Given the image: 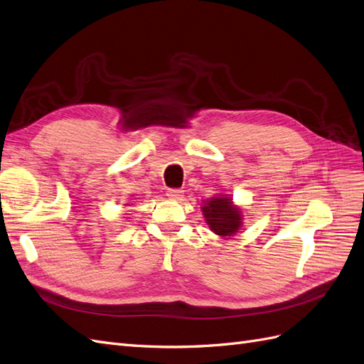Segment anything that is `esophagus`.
<instances>
[{
    "mask_svg": "<svg viewBox=\"0 0 364 364\" xmlns=\"http://www.w3.org/2000/svg\"><path fill=\"white\" fill-rule=\"evenodd\" d=\"M168 198H171L172 199V201H181V199H183V191H180V189H169L168 191Z\"/></svg>",
    "mask_w": 364,
    "mask_h": 364,
    "instance_id": "obj_1",
    "label": "esophagus"
}]
</instances>
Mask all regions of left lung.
Masks as SVG:
<instances>
[{
	"label": "left lung",
	"instance_id": "obj_1",
	"mask_svg": "<svg viewBox=\"0 0 364 364\" xmlns=\"http://www.w3.org/2000/svg\"><path fill=\"white\" fill-rule=\"evenodd\" d=\"M205 224L220 237H231L237 234L243 224L240 207L234 205L228 195H216L207 199L201 207Z\"/></svg>",
	"mask_w": 364,
	"mask_h": 364
}]
</instances>
